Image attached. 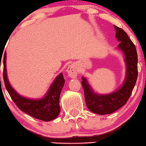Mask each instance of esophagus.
Listing matches in <instances>:
<instances>
[{
    "label": "esophagus",
    "instance_id": "obj_1",
    "mask_svg": "<svg viewBox=\"0 0 146 146\" xmlns=\"http://www.w3.org/2000/svg\"><path fill=\"white\" fill-rule=\"evenodd\" d=\"M67 72L69 76L71 78H75L77 76L78 69L75 65H69L67 69Z\"/></svg>",
    "mask_w": 146,
    "mask_h": 146
}]
</instances>
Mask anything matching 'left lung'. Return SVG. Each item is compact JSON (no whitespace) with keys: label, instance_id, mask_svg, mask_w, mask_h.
Masks as SVG:
<instances>
[{"label":"left lung","instance_id":"8db88e82","mask_svg":"<svg viewBox=\"0 0 146 146\" xmlns=\"http://www.w3.org/2000/svg\"><path fill=\"white\" fill-rule=\"evenodd\" d=\"M114 28L116 31L115 37L120 42L117 47L123 52L126 62V76L123 86L112 93L98 95L94 92L85 78L82 77L81 81L88 108L92 112L100 115L110 114L126 104L138 76V56L135 45L123 29L116 26Z\"/></svg>","mask_w":146,"mask_h":146}]
</instances>
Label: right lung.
Returning a JSON list of instances; mask_svg holds the SVG:
<instances>
[{
	"label": "right lung",
	"mask_w": 146,
	"mask_h": 146,
	"mask_svg": "<svg viewBox=\"0 0 146 146\" xmlns=\"http://www.w3.org/2000/svg\"><path fill=\"white\" fill-rule=\"evenodd\" d=\"M3 79L5 86L11 98L21 111L36 119L44 121L54 120L59 115L60 111L59 98L61 90L65 84L62 73L56 76L43 98L40 100L26 98L19 95L9 83L6 71L5 52L3 58Z\"/></svg>",
	"instance_id": "obj_1"
}]
</instances>
